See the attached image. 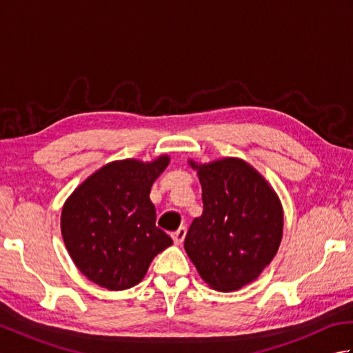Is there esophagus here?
Masks as SVG:
<instances>
[{
  "instance_id": "34e87169",
  "label": "esophagus",
  "mask_w": 353,
  "mask_h": 353,
  "mask_svg": "<svg viewBox=\"0 0 353 353\" xmlns=\"http://www.w3.org/2000/svg\"><path fill=\"white\" fill-rule=\"evenodd\" d=\"M185 235H186V228H185V226H181V228H179V229L174 232V234H172V241H174V244L181 245V244L183 243Z\"/></svg>"
}]
</instances>
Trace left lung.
I'll use <instances>...</instances> for the list:
<instances>
[{
  "label": "left lung",
  "mask_w": 353,
  "mask_h": 353,
  "mask_svg": "<svg viewBox=\"0 0 353 353\" xmlns=\"http://www.w3.org/2000/svg\"><path fill=\"white\" fill-rule=\"evenodd\" d=\"M197 170L203 214L191 223L185 250L199 274L216 291H235L262 273L279 249L281 200L252 165L236 157Z\"/></svg>",
  "instance_id": "8db88e82"
}]
</instances>
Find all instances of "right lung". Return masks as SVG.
I'll return each instance as SVG.
<instances>
[{"label":"right lung","instance_id":"right-lung-1","mask_svg":"<svg viewBox=\"0 0 353 353\" xmlns=\"http://www.w3.org/2000/svg\"><path fill=\"white\" fill-rule=\"evenodd\" d=\"M170 156L152 162L115 161L95 171L65 201L63 243L89 281L110 291L142 281L157 253L172 244L156 228L150 190Z\"/></svg>","mask_w":353,"mask_h":353}]
</instances>
